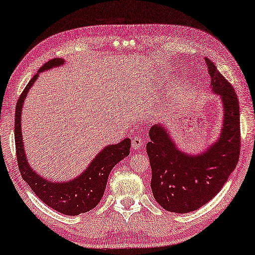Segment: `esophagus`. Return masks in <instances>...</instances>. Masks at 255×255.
<instances>
[{"instance_id": "1", "label": "esophagus", "mask_w": 255, "mask_h": 255, "mask_svg": "<svg viewBox=\"0 0 255 255\" xmlns=\"http://www.w3.org/2000/svg\"><path fill=\"white\" fill-rule=\"evenodd\" d=\"M143 145V139L139 138L138 136H135V137L131 138V146L134 149H139Z\"/></svg>"}]
</instances>
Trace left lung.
Listing matches in <instances>:
<instances>
[{"instance_id": "obj_1", "label": "left lung", "mask_w": 255, "mask_h": 255, "mask_svg": "<svg viewBox=\"0 0 255 255\" xmlns=\"http://www.w3.org/2000/svg\"><path fill=\"white\" fill-rule=\"evenodd\" d=\"M210 91L220 96L223 118L218 137L196 152L182 151L165 125L150 128L146 143L153 198L171 213H191L215 198L236 168L240 151L239 103L232 85L206 59Z\"/></svg>"}]
</instances>
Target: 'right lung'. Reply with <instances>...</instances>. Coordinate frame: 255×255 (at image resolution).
Masks as SVG:
<instances>
[{
  "instance_id": "right-lung-1",
  "label": "right lung",
  "mask_w": 255,
  "mask_h": 255,
  "mask_svg": "<svg viewBox=\"0 0 255 255\" xmlns=\"http://www.w3.org/2000/svg\"><path fill=\"white\" fill-rule=\"evenodd\" d=\"M64 64L63 59H53L42 66L28 82L16 106L15 142L17 162L21 178L30 186L42 202L59 213L68 216H77L95 208L105 192L110 172L116 165L129 155L130 138H125L117 144H109L97 153L88 167L78 177L67 181H52L38 174L26 158L21 135V111L28 91L39 77V74Z\"/></svg>"
}]
</instances>
